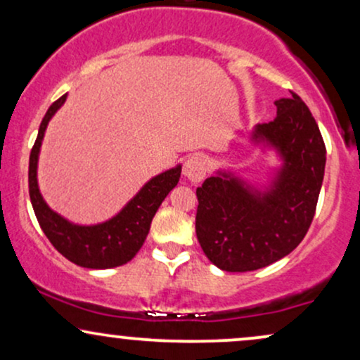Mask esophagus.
<instances>
[{
    "label": "esophagus",
    "instance_id": "34e87169",
    "mask_svg": "<svg viewBox=\"0 0 360 360\" xmlns=\"http://www.w3.org/2000/svg\"><path fill=\"white\" fill-rule=\"evenodd\" d=\"M206 171H208L206 160L201 155H191L186 160L183 167V174L188 177L191 183H200V181H203Z\"/></svg>",
    "mask_w": 360,
    "mask_h": 360
}]
</instances>
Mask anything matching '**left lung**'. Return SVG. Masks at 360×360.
<instances>
[{
    "mask_svg": "<svg viewBox=\"0 0 360 360\" xmlns=\"http://www.w3.org/2000/svg\"><path fill=\"white\" fill-rule=\"evenodd\" d=\"M278 115L255 128L284 157L269 193L257 196L237 179L212 176L196 189V237L217 267L245 272L266 267L295 250L316 212L326 148L311 111L295 91L274 103Z\"/></svg>",
    "mask_w": 360,
    "mask_h": 360,
    "instance_id": "obj_1",
    "label": "left lung"
}]
</instances>
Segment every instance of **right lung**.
Listing matches in <instances>:
<instances>
[{"label":"right lung","mask_w":360,"mask_h":360,"mask_svg":"<svg viewBox=\"0 0 360 360\" xmlns=\"http://www.w3.org/2000/svg\"><path fill=\"white\" fill-rule=\"evenodd\" d=\"M65 96L53 101L40 123L39 135L32 147L28 164V191L37 220L45 237L65 259L88 269H110L127 264L137 255L150 230L152 218L160 203L176 184L179 183L181 167L155 176L140 189V193L111 220L94 226L72 225L53 213L45 205L37 186V160L42 146L44 131L52 115L64 105Z\"/></svg>","instance_id":"right-lung-1"}]
</instances>
